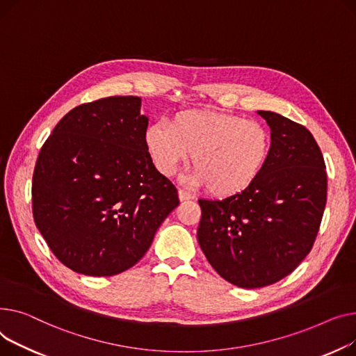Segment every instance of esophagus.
Returning a JSON list of instances; mask_svg holds the SVG:
<instances>
[{
	"mask_svg": "<svg viewBox=\"0 0 356 356\" xmlns=\"http://www.w3.org/2000/svg\"><path fill=\"white\" fill-rule=\"evenodd\" d=\"M178 197L181 201H190V200H194V195L191 193H188L185 190H178Z\"/></svg>",
	"mask_w": 356,
	"mask_h": 356,
	"instance_id": "1",
	"label": "esophagus"
}]
</instances>
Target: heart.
Here are the masks:
<instances>
[{
    "label": "heart",
    "instance_id": "1",
    "mask_svg": "<svg viewBox=\"0 0 356 356\" xmlns=\"http://www.w3.org/2000/svg\"><path fill=\"white\" fill-rule=\"evenodd\" d=\"M143 142L163 177H172L193 155L195 168L186 181L208 186V193L220 198L247 191L264 171L273 146L260 122L211 109L181 111L168 124L152 123Z\"/></svg>",
    "mask_w": 356,
    "mask_h": 356
}]
</instances>
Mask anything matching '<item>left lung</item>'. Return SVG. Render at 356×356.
Wrapping results in <instances>:
<instances>
[{
    "instance_id": "obj_1",
    "label": "left lung",
    "mask_w": 356,
    "mask_h": 356,
    "mask_svg": "<svg viewBox=\"0 0 356 356\" xmlns=\"http://www.w3.org/2000/svg\"><path fill=\"white\" fill-rule=\"evenodd\" d=\"M257 113L273 139L259 179L236 197L198 200L202 253L222 279L243 289L273 284L302 263L318 236L327 191L313 135L276 112Z\"/></svg>"
}]
</instances>
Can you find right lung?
Wrapping results in <instances>:
<instances>
[{
  "label": "right lung",
  "mask_w": 356,
  "mask_h": 356,
  "mask_svg": "<svg viewBox=\"0 0 356 356\" xmlns=\"http://www.w3.org/2000/svg\"><path fill=\"white\" fill-rule=\"evenodd\" d=\"M148 120L138 96L80 104L38 154L34 222L53 254L76 273L115 276L135 266L179 204L177 188L146 152Z\"/></svg>",
  "instance_id": "right-lung-1"
}]
</instances>
